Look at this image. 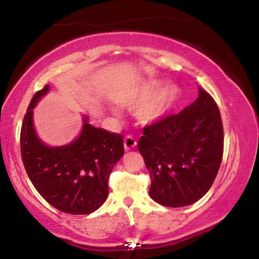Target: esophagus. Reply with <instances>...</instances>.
<instances>
[{"label": "esophagus", "mask_w": 259, "mask_h": 259, "mask_svg": "<svg viewBox=\"0 0 259 259\" xmlns=\"http://www.w3.org/2000/svg\"><path fill=\"white\" fill-rule=\"evenodd\" d=\"M136 145H137V142H136L133 136H130V135L126 136V137L124 138V148H125V151L133 150V148Z\"/></svg>", "instance_id": "obj_1"}]
</instances>
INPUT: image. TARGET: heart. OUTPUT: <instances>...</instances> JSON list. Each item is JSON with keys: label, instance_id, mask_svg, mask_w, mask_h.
<instances>
[{"label": "heart", "instance_id": "heart-1", "mask_svg": "<svg viewBox=\"0 0 259 259\" xmlns=\"http://www.w3.org/2000/svg\"><path fill=\"white\" fill-rule=\"evenodd\" d=\"M177 96L175 87H165L162 89L157 82H148L136 91L134 96L124 100L126 105L143 104L138 109L139 119L151 123L162 119L171 107Z\"/></svg>", "mask_w": 259, "mask_h": 259}]
</instances>
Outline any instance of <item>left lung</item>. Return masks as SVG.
<instances>
[{
    "instance_id": "1",
    "label": "left lung",
    "mask_w": 259,
    "mask_h": 259,
    "mask_svg": "<svg viewBox=\"0 0 259 259\" xmlns=\"http://www.w3.org/2000/svg\"><path fill=\"white\" fill-rule=\"evenodd\" d=\"M138 142L152 179L150 194L164 207L196 202L216 178L224 134L216 102L199 87V97L178 114L146 125Z\"/></svg>"
}]
</instances>
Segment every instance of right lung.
Returning a JSON list of instances; mask_svg holds the SVG:
<instances>
[{"mask_svg":"<svg viewBox=\"0 0 259 259\" xmlns=\"http://www.w3.org/2000/svg\"><path fill=\"white\" fill-rule=\"evenodd\" d=\"M48 91L47 84L33 96L21 125L26 172L52 207L71 214L91 213L107 199L109 175L124 153L123 137L96 128L85 116L75 140L64 146H47L35 133L33 108Z\"/></svg>","mask_w":259,"mask_h":259,"instance_id":"1","label":"right lung"}]
</instances>
